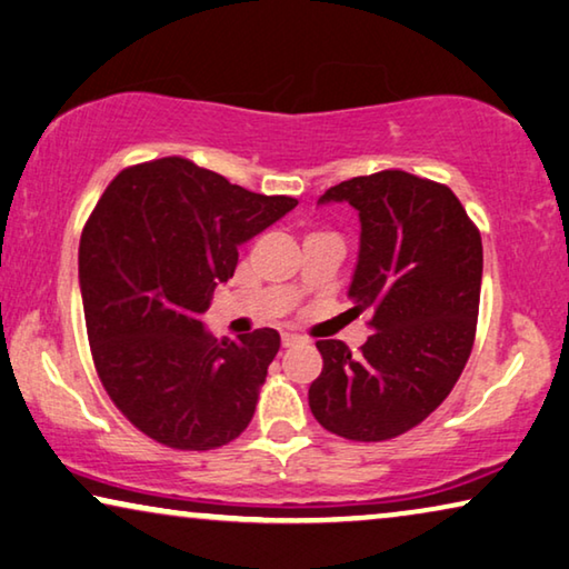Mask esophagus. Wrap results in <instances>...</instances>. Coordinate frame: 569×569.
<instances>
[{"label":"esophagus","instance_id":"1","mask_svg":"<svg viewBox=\"0 0 569 569\" xmlns=\"http://www.w3.org/2000/svg\"><path fill=\"white\" fill-rule=\"evenodd\" d=\"M301 342H307V339L299 337V335H293V332H286L283 335V347H293V345H301Z\"/></svg>","mask_w":569,"mask_h":569}]
</instances>
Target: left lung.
Returning a JSON list of instances; mask_svg holds the SVG:
<instances>
[{
  "mask_svg": "<svg viewBox=\"0 0 569 569\" xmlns=\"http://www.w3.org/2000/svg\"><path fill=\"white\" fill-rule=\"evenodd\" d=\"M347 201L360 217L352 311H370L360 355L319 339L313 419L337 437L383 442L417 427L452 391L478 325L482 242L460 199L406 171L358 176L319 203Z\"/></svg>",
  "mask_w": 569,
  "mask_h": 569,
  "instance_id": "left-lung-1",
  "label": "left lung"
}]
</instances>
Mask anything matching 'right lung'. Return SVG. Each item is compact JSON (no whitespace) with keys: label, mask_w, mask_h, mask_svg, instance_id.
<instances>
[{"label":"right lung","mask_w":569,"mask_h":569,"mask_svg":"<svg viewBox=\"0 0 569 569\" xmlns=\"http://www.w3.org/2000/svg\"><path fill=\"white\" fill-rule=\"evenodd\" d=\"M186 158L127 168L83 227L79 286L94 366L142 435L173 449L240 437L281 335L214 339L201 317L237 250L296 207Z\"/></svg>","instance_id":"1"}]
</instances>
